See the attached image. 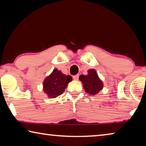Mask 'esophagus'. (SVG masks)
<instances>
[{
  "mask_svg": "<svg viewBox=\"0 0 146 146\" xmlns=\"http://www.w3.org/2000/svg\"><path fill=\"white\" fill-rule=\"evenodd\" d=\"M78 77H79V75H74L73 76V78L75 80H78Z\"/></svg>",
  "mask_w": 146,
  "mask_h": 146,
  "instance_id": "1",
  "label": "esophagus"
}]
</instances>
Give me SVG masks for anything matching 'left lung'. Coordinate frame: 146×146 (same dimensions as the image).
I'll use <instances>...</instances> for the list:
<instances>
[{
    "label": "left lung",
    "mask_w": 146,
    "mask_h": 146,
    "mask_svg": "<svg viewBox=\"0 0 146 146\" xmlns=\"http://www.w3.org/2000/svg\"><path fill=\"white\" fill-rule=\"evenodd\" d=\"M88 73L87 75H82L79 76V80L83 84L86 93L95 95L102 90L103 83L95 70H89Z\"/></svg>",
    "instance_id": "left-lung-1"
}]
</instances>
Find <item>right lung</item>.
<instances>
[{"mask_svg": "<svg viewBox=\"0 0 146 146\" xmlns=\"http://www.w3.org/2000/svg\"><path fill=\"white\" fill-rule=\"evenodd\" d=\"M70 75L66 76L60 71L55 69L47 76L43 82V90L49 98H56L62 95L67 88L68 83L72 80Z\"/></svg>", "mask_w": 146, "mask_h": 146, "instance_id": "obj_1", "label": "right lung"}]
</instances>
